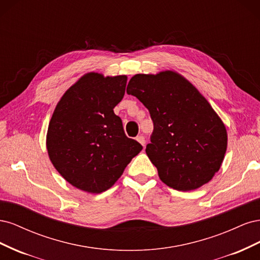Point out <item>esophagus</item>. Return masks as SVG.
<instances>
[{
    "instance_id": "esophagus-1",
    "label": "esophagus",
    "mask_w": 260,
    "mask_h": 260,
    "mask_svg": "<svg viewBox=\"0 0 260 260\" xmlns=\"http://www.w3.org/2000/svg\"><path fill=\"white\" fill-rule=\"evenodd\" d=\"M137 141H138L139 143L142 144L143 146L145 145V138H144V136H142V135H141V136H138V137H137Z\"/></svg>"
}]
</instances>
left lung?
Here are the masks:
<instances>
[{"label":"left lung","mask_w":260,"mask_h":260,"mask_svg":"<svg viewBox=\"0 0 260 260\" xmlns=\"http://www.w3.org/2000/svg\"><path fill=\"white\" fill-rule=\"evenodd\" d=\"M154 124L145 152L164 183L178 191L207 183L221 166L226 130L207 100L174 72L136 75L127 86Z\"/></svg>","instance_id":"1"}]
</instances>
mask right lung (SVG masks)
I'll return each mask as SVG.
<instances>
[{
  "label": "right lung",
  "instance_id": "obj_1",
  "mask_svg": "<svg viewBox=\"0 0 260 260\" xmlns=\"http://www.w3.org/2000/svg\"><path fill=\"white\" fill-rule=\"evenodd\" d=\"M127 77L84 75L66 91L53 113L46 147L54 167L82 191L113 186L143 146L125 136L115 106L124 95Z\"/></svg>",
  "mask_w": 260,
  "mask_h": 260
}]
</instances>
